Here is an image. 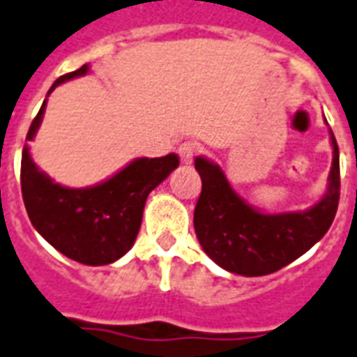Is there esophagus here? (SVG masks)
<instances>
[{
  "instance_id": "1",
  "label": "esophagus",
  "mask_w": 357,
  "mask_h": 357,
  "mask_svg": "<svg viewBox=\"0 0 357 357\" xmlns=\"http://www.w3.org/2000/svg\"><path fill=\"white\" fill-rule=\"evenodd\" d=\"M197 143H193V141H184L181 147H178V156H181L182 164H192L193 156L197 154Z\"/></svg>"
}]
</instances>
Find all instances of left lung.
Segmentation results:
<instances>
[{
	"label": "left lung",
	"instance_id": "8db88e82",
	"mask_svg": "<svg viewBox=\"0 0 357 357\" xmlns=\"http://www.w3.org/2000/svg\"><path fill=\"white\" fill-rule=\"evenodd\" d=\"M333 162L328 192L303 212L264 214L248 204L229 184L222 167L197 156L201 195L193 212V227L201 248L223 270L245 278L266 275L302 257L319 242L335 218L341 175L339 147L330 130Z\"/></svg>",
	"mask_w": 357,
	"mask_h": 357
}]
</instances>
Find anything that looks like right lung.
<instances>
[{
    "mask_svg": "<svg viewBox=\"0 0 357 357\" xmlns=\"http://www.w3.org/2000/svg\"><path fill=\"white\" fill-rule=\"evenodd\" d=\"M89 66L55 79L48 95L63 82L84 76ZM46 100L33 119L26 141L43 123ZM178 167L175 153L162 158H137L112 178L91 188H65L38 171L27 145L22 153V197L33 227L63 255L82 264H109L134 245L149 193Z\"/></svg>",
    "mask_w": 357,
    "mask_h": 357,
    "instance_id": "add662e5",
    "label": "right lung"
}]
</instances>
